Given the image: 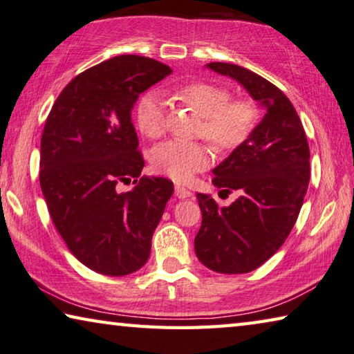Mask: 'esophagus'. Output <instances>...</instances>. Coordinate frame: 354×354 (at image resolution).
<instances>
[{"label":"esophagus","mask_w":354,"mask_h":354,"mask_svg":"<svg viewBox=\"0 0 354 354\" xmlns=\"http://www.w3.org/2000/svg\"><path fill=\"white\" fill-rule=\"evenodd\" d=\"M174 193H176L178 199H187V198H191V196H193V193H191V191L187 189L185 187H182V185H176V187H174Z\"/></svg>","instance_id":"esophagus-1"}]
</instances>
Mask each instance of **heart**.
Masks as SVG:
<instances>
[{"instance_id": "obj_1", "label": "heart", "mask_w": 354, "mask_h": 354, "mask_svg": "<svg viewBox=\"0 0 354 354\" xmlns=\"http://www.w3.org/2000/svg\"><path fill=\"white\" fill-rule=\"evenodd\" d=\"M176 97L202 118L201 135L218 149L230 150L241 146L256 129L259 111L252 102L230 100V91L221 84L193 81L178 88ZM138 129L147 138L165 133V108L161 98L150 92L136 108ZM212 149L202 142L167 141L152 150V165L158 172L177 182H187L205 169L212 161Z\"/></svg>"}]
</instances>
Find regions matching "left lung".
Segmentation results:
<instances>
[{"label": "left lung", "instance_id": "left-lung-1", "mask_svg": "<svg viewBox=\"0 0 354 354\" xmlns=\"http://www.w3.org/2000/svg\"><path fill=\"white\" fill-rule=\"evenodd\" d=\"M207 67L239 81L265 115L213 169V185L225 193L236 189L240 198L219 207L212 196L198 193L202 224L194 251L216 273H249L273 256L297 223L310 177L309 144L299 115L279 88L235 64Z\"/></svg>", "mask_w": 354, "mask_h": 354}]
</instances>
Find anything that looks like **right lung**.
Masks as SVG:
<instances>
[{
  "instance_id": "add662e5",
  "label": "right lung",
  "mask_w": 354,
  "mask_h": 354,
  "mask_svg": "<svg viewBox=\"0 0 354 354\" xmlns=\"http://www.w3.org/2000/svg\"><path fill=\"white\" fill-rule=\"evenodd\" d=\"M172 73L136 55L103 61L75 77L46 118L39 180L57 232L81 263L125 276L150 256L153 230L174 183L141 177L142 153L131 124L139 94ZM137 187L120 194L118 185Z\"/></svg>"
}]
</instances>
